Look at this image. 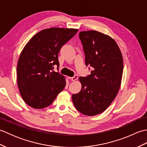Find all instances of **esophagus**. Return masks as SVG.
Segmentation results:
<instances>
[{
    "mask_svg": "<svg viewBox=\"0 0 147 147\" xmlns=\"http://www.w3.org/2000/svg\"><path fill=\"white\" fill-rule=\"evenodd\" d=\"M78 76L77 75H74L73 77H71V80H72V81H76V80H78Z\"/></svg>",
    "mask_w": 147,
    "mask_h": 147,
    "instance_id": "esophagus-1",
    "label": "esophagus"
}]
</instances>
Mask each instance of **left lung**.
<instances>
[{"instance_id": "1", "label": "left lung", "mask_w": 147, "mask_h": 147, "mask_svg": "<svg viewBox=\"0 0 147 147\" xmlns=\"http://www.w3.org/2000/svg\"><path fill=\"white\" fill-rule=\"evenodd\" d=\"M91 74L80 77L82 90L72 95L74 107L86 115L102 113L111 105L120 88L123 72V56L117 44L109 36L97 31L79 33Z\"/></svg>"}]
</instances>
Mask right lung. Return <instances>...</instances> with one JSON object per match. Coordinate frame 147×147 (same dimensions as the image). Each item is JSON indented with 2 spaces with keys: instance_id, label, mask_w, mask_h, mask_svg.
Listing matches in <instances>:
<instances>
[{
  "instance_id": "right-lung-1",
  "label": "right lung",
  "mask_w": 147,
  "mask_h": 147,
  "mask_svg": "<svg viewBox=\"0 0 147 147\" xmlns=\"http://www.w3.org/2000/svg\"><path fill=\"white\" fill-rule=\"evenodd\" d=\"M78 30L51 28L34 35L22 51L17 65L18 86L23 100L30 107H48L64 88V76L55 72L59 66L61 47Z\"/></svg>"
}]
</instances>
